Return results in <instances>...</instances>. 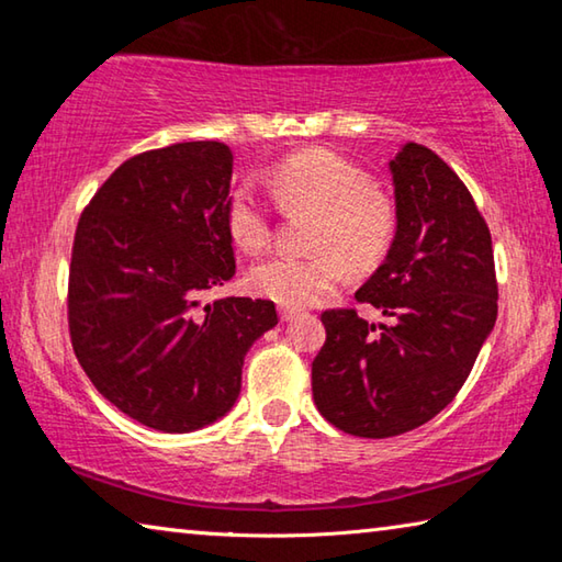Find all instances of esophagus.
Masks as SVG:
<instances>
[{
	"instance_id": "34e87169",
	"label": "esophagus",
	"mask_w": 562,
	"mask_h": 562,
	"mask_svg": "<svg viewBox=\"0 0 562 562\" xmlns=\"http://www.w3.org/2000/svg\"><path fill=\"white\" fill-rule=\"evenodd\" d=\"M300 312L297 310H290V307H280V319L282 322H292L294 317H297Z\"/></svg>"
}]
</instances>
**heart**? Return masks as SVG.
<instances>
[{
	"instance_id": "1",
	"label": "heart",
	"mask_w": 562,
	"mask_h": 562,
	"mask_svg": "<svg viewBox=\"0 0 562 562\" xmlns=\"http://www.w3.org/2000/svg\"><path fill=\"white\" fill-rule=\"evenodd\" d=\"M265 188L284 211L312 207L319 221L310 258L270 255L252 265L247 284L255 294L290 310L319 302L351 268H372L384 258L396 233L392 198L372 188L364 170L327 148H310L282 158L265 173ZM225 227L245 252L270 243V207L250 183L237 186L225 203Z\"/></svg>"
}]
</instances>
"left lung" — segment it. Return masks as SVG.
<instances>
[{
    "label": "left lung",
    "mask_w": 562,
    "mask_h": 562,
    "mask_svg": "<svg viewBox=\"0 0 562 562\" xmlns=\"http://www.w3.org/2000/svg\"><path fill=\"white\" fill-rule=\"evenodd\" d=\"M389 170L396 233L357 300L392 322L327 310L312 361L319 414L361 439L406 434L449 406L498 315L491 233L469 188L418 144L402 146Z\"/></svg>",
    "instance_id": "left-lung-1"
}]
</instances>
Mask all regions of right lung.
<instances>
[{"instance_id": "obj_1", "label": "right lung", "mask_w": 562, "mask_h": 562, "mask_svg": "<svg viewBox=\"0 0 562 562\" xmlns=\"http://www.w3.org/2000/svg\"><path fill=\"white\" fill-rule=\"evenodd\" d=\"M233 150L188 140L113 170L74 235L69 335L103 398L166 434L231 412L243 361L278 325L270 300L203 297L235 274Z\"/></svg>"}]
</instances>
